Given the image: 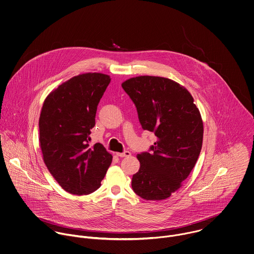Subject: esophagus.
<instances>
[{
    "label": "esophagus",
    "mask_w": 254,
    "mask_h": 254,
    "mask_svg": "<svg viewBox=\"0 0 254 254\" xmlns=\"http://www.w3.org/2000/svg\"><path fill=\"white\" fill-rule=\"evenodd\" d=\"M116 155L123 158V157H128V156H130V152H129V151H125V152L122 153L118 152L116 153Z\"/></svg>",
    "instance_id": "1"
}]
</instances>
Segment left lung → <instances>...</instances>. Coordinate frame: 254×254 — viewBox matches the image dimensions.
<instances>
[{
  "label": "left lung",
  "mask_w": 254,
  "mask_h": 254,
  "mask_svg": "<svg viewBox=\"0 0 254 254\" xmlns=\"http://www.w3.org/2000/svg\"><path fill=\"white\" fill-rule=\"evenodd\" d=\"M122 87L134 103L139 123L156 140L137 155L140 168L132 176L133 191L145 200H162L182 187L201 151L203 123L190 93L174 80L136 76Z\"/></svg>",
  "instance_id": "8db88e82"
}]
</instances>
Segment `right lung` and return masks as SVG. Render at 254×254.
Here are the masks:
<instances>
[{
	"label": "right lung",
	"mask_w": 254,
	"mask_h": 254,
	"mask_svg": "<svg viewBox=\"0 0 254 254\" xmlns=\"http://www.w3.org/2000/svg\"><path fill=\"white\" fill-rule=\"evenodd\" d=\"M111 81L88 72L61 84L45 99L39 119L43 160L67 192L89 194L101 186L113 156L101 143L89 146L97 106Z\"/></svg>",
	"instance_id": "obj_1"
}]
</instances>
